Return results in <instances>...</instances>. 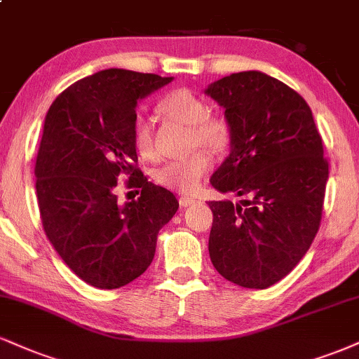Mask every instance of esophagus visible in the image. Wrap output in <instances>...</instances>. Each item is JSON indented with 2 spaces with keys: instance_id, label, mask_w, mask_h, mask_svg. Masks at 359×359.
Masks as SVG:
<instances>
[{
  "instance_id": "1",
  "label": "esophagus",
  "mask_w": 359,
  "mask_h": 359,
  "mask_svg": "<svg viewBox=\"0 0 359 359\" xmlns=\"http://www.w3.org/2000/svg\"><path fill=\"white\" fill-rule=\"evenodd\" d=\"M179 204H180V207H187V205H191V204H196V198L182 196V197H179Z\"/></svg>"
}]
</instances>
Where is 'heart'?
<instances>
[{"mask_svg": "<svg viewBox=\"0 0 359 359\" xmlns=\"http://www.w3.org/2000/svg\"><path fill=\"white\" fill-rule=\"evenodd\" d=\"M158 110L168 118L189 125V145L204 147L214 154H221L227 149L232 138L231 123L221 114H209V107L198 95L191 90H175L168 93L158 103ZM133 147L142 157H154L152 128L144 118H137L132 130ZM205 150H196L187 157L167 162L157 168L155 180L167 189L191 194L201 187L202 180L209 172L212 161Z\"/></svg>", "mask_w": 359, "mask_h": 359, "instance_id": "b5f03b06", "label": "heart"}]
</instances>
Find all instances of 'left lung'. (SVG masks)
Masks as SVG:
<instances>
[{
  "label": "left lung",
  "instance_id": "8db88e82",
  "mask_svg": "<svg viewBox=\"0 0 359 359\" xmlns=\"http://www.w3.org/2000/svg\"><path fill=\"white\" fill-rule=\"evenodd\" d=\"M226 109L231 154L214 172L217 191L249 198L210 201V261L237 286L266 289L294 269L318 234L330 165L309 105L261 72L214 81Z\"/></svg>",
  "mask_w": 359,
  "mask_h": 359
}]
</instances>
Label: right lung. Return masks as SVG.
<instances>
[{
	"mask_svg": "<svg viewBox=\"0 0 359 359\" xmlns=\"http://www.w3.org/2000/svg\"><path fill=\"white\" fill-rule=\"evenodd\" d=\"M170 81L102 70L68 86L46 114L34 165L41 224L65 264L93 287H122L144 274L158 231L179 209L174 194L137 167L132 140L137 100ZM122 175L141 192L125 206L114 196Z\"/></svg>",
	"mask_w": 359,
	"mask_h": 359,
	"instance_id": "add662e5",
	"label": "right lung"
}]
</instances>
